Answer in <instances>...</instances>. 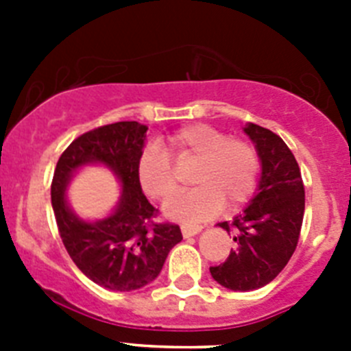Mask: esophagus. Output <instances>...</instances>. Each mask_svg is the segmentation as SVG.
<instances>
[{
    "label": "esophagus",
    "instance_id": "obj_1",
    "mask_svg": "<svg viewBox=\"0 0 351 351\" xmlns=\"http://www.w3.org/2000/svg\"><path fill=\"white\" fill-rule=\"evenodd\" d=\"M204 226L202 225H195V223H184V225L181 226V232L184 237H191V235H197L202 232Z\"/></svg>",
    "mask_w": 351,
    "mask_h": 351
}]
</instances>
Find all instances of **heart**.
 Returning <instances> with one entry per match:
<instances>
[{
  "instance_id": "b5f03b06",
  "label": "heart",
  "mask_w": 351,
  "mask_h": 351,
  "mask_svg": "<svg viewBox=\"0 0 351 351\" xmlns=\"http://www.w3.org/2000/svg\"><path fill=\"white\" fill-rule=\"evenodd\" d=\"M169 149L178 161H195L191 170L193 190L167 204V216L173 219H200L218 213L225 204L235 209L253 195L258 181V153L244 138L228 137L209 125H191L169 138ZM142 190L158 202L178 191V179L165 149L145 145L137 163Z\"/></svg>"
}]
</instances>
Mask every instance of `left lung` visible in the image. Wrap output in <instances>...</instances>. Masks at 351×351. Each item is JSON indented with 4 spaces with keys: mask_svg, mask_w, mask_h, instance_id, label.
Here are the masks:
<instances>
[{
    "mask_svg": "<svg viewBox=\"0 0 351 351\" xmlns=\"http://www.w3.org/2000/svg\"><path fill=\"white\" fill-rule=\"evenodd\" d=\"M244 133L255 142L262 161L258 191L234 221L219 223L228 234L235 232V250L223 263L210 267L221 287L250 291L265 287L280 274L299 243L304 218V184L300 169L280 135L258 125Z\"/></svg>",
    "mask_w": 351,
    "mask_h": 351,
    "instance_id": "1",
    "label": "left lung"
}]
</instances>
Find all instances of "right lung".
<instances>
[{"label":"right lung","instance_id":"add662e5","mask_svg":"<svg viewBox=\"0 0 351 351\" xmlns=\"http://www.w3.org/2000/svg\"><path fill=\"white\" fill-rule=\"evenodd\" d=\"M145 132L147 126L137 121H119L82 133L60 156L51 184L52 209L68 255L89 280L114 291L138 290L156 280L169 251L182 241L179 225L153 221L158 209L142 193L137 163ZM89 162L112 169L123 186L114 213L98 222L80 220L64 197L73 173Z\"/></svg>","mask_w":351,"mask_h":351}]
</instances>
